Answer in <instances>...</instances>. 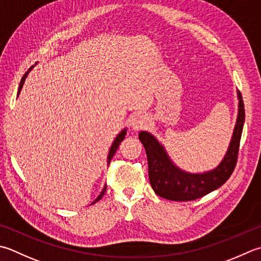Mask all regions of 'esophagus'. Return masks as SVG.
I'll use <instances>...</instances> for the list:
<instances>
[{
    "instance_id": "esophagus-1",
    "label": "esophagus",
    "mask_w": 261,
    "mask_h": 261,
    "mask_svg": "<svg viewBox=\"0 0 261 261\" xmlns=\"http://www.w3.org/2000/svg\"><path fill=\"white\" fill-rule=\"evenodd\" d=\"M149 123V119H148V116L145 114H136L134 116V119H132L131 122V126H132V130L134 131H138V130H141L146 127Z\"/></svg>"
}]
</instances>
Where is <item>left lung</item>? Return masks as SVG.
Wrapping results in <instances>:
<instances>
[{"label":"left lung","instance_id":"left-lung-1","mask_svg":"<svg viewBox=\"0 0 261 261\" xmlns=\"http://www.w3.org/2000/svg\"><path fill=\"white\" fill-rule=\"evenodd\" d=\"M239 111L231 142L221 163L211 171L189 173L177 167L163 146L150 132L141 131L139 139L144 145L148 160V175L157 196L173 201H190L206 196L225 183L234 171L238 161L240 140L244 124V104L238 90Z\"/></svg>","mask_w":261,"mask_h":261}]
</instances>
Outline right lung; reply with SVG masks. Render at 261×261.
Instances as JSON below:
<instances>
[{"label":"right lung","instance_id":"1","mask_svg":"<svg viewBox=\"0 0 261 261\" xmlns=\"http://www.w3.org/2000/svg\"><path fill=\"white\" fill-rule=\"evenodd\" d=\"M32 69H33V66L32 68H30L27 72H25L24 74H23V76H22V79H21V81H20V85H19V89H18V96H19V94H20V91H21V89H22V86H23V84H24V80H25V78H27V75H28V73L30 72V71H32ZM125 135H126V129H123L122 130L119 135L116 136V138L114 139V141H113V144H112V146H111V148H110V151H109V155H107V164H110L111 163V160H112V157L114 156V154H115V151L117 150V148H119V146H120V144L122 142V140L124 139V137H125ZM105 191H106V186L104 187V189L103 190H101V192H100V195L97 197L95 200L91 202V205H93V203H95V202H97L98 200H100L101 199V197L104 196V193H105Z\"/></svg>","mask_w":261,"mask_h":261}]
</instances>
